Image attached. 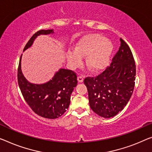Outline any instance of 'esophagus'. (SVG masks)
I'll return each mask as SVG.
<instances>
[{
    "label": "esophagus",
    "mask_w": 152,
    "mask_h": 152,
    "mask_svg": "<svg viewBox=\"0 0 152 152\" xmlns=\"http://www.w3.org/2000/svg\"><path fill=\"white\" fill-rule=\"evenodd\" d=\"M78 83H83V80H84V77L82 76H78Z\"/></svg>",
    "instance_id": "1"
}]
</instances>
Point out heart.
Wrapping results in <instances>:
<instances>
[{
    "instance_id": "b5f03b06",
    "label": "heart",
    "mask_w": 152,
    "mask_h": 152,
    "mask_svg": "<svg viewBox=\"0 0 152 152\" xmlns=\"http://www.w3.org/2000/svg\"><path fill=\"white\" fill-rule=\"evenodd\" d=\"M113 44L100 34L85 35L77 43L75 49L69 50L67 58L72 65L80 63L81 57L87 56L85 65L89 71L97 73L104 69L111 59Z\"/></svg>"
}]
</instances>
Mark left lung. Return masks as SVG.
Instances as JSON below:
<instances>
[{"instance_id":"1","label":"left lung","mask_w":152,"mask_h":152,"mask_svg":"<svg viewBox=\"0 0 152 152\" xmlns=\"http://www.w3.org/2000/svg\"><path fill=\"white\" fill-rule=\"evenodd\" d=\"M135 76L132 53L121 38L119 49L110 66L98 76L87 77L84 80L93 111L104 118H110L121 111L132 96Z\"/></svg>"}]
</instances>
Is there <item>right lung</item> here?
Returning <instances> with one entry per match:
<instances>
[{
	"label": "right lung",
	"mask_w": 152,
	"mask_h": 152,
	"mask_svg": "<svg viewBox=\"0 0 152 152\" xmlns=\"http://www.w3.org/2000/svg\"><path fill=\"white\" fill-rule=\"evenodd\" d=\"M53 33V29L37 31L27 42L23 52L32 46L37 36ZM22 55L18 69V82L26 103L36 114L44 118L53 119L61 117L69 106L71 94L78 83L76 74L72 70L61 68L47 83H31L22 72Z\"/></svg>",
	"instance_id": "add662e5"
}]
</instances>
